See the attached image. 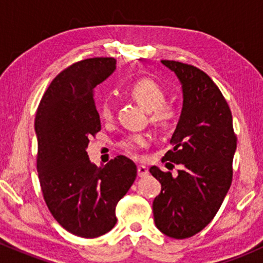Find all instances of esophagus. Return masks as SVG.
<instances>
[{
	"label": "esophagus",
	"instance_id": "esophagus-1",
	"mask_svg": "<svg viewBox=\"0 0 263 263\" xmlns=\"http://www.w3.org/2000/svg\"><path fill=\"white\" fill-rule=\"evenodd\" d=\"M137 174H138V177H140V178H143V177H146L147 174H148V171H147L146 167H143V165H138V167H137Z\"/></svg>",
	"mask_w": 263,
	"mask_h": 263
}]
</instances>
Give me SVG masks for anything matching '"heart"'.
<instances>
[{"mask_svg":"<svg viewBox=\"0 0 263 263\" xmlns=\"http://www.w3.org/2000/svg\"><path fill=\"white\" fill-rule=\"evenodd\" d=\"M128 95L148 111L149 122L159 128H168L178 121L180 116L179 105L173 101H165V90L155 80L149 78H142L135 81L128 87ZM99 116L102 121L108 122L114 117V106L110 100H104L99 106ZM149 138L144 134H134L123 137L119 142V147L127 155H136L140 148L148 144Z\"/></svg>","mask_w":263,"mask_h":263,"instance_id":"b5f03b06","label":"heart"}]
</instances>
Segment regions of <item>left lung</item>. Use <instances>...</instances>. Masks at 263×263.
Wrapping results in <instances>:
<instances>
[{
    "label": "left lung",
    "instance_id": "left-lung-1",
    "mask_svg": "<svg viewBox=\"0 0 263 263\" xmlns=\"http://www.w3.org/2000/svg\"><path fill=\"white\" fill-rule=\"evenodd\" d=\"M162 63L183 87V110L170 149L162 162L180 165L178 176L151 167L162 184L153 201L157 228L167 236L192 237L206 226L224 201L232 182L237 138L224 95L203 70L176 60Z\"/></svg>",
    "mask_w": 263,
    "mask_h": 263
}]
</instances>
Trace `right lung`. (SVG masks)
Instances as JSON below:
<instances>
[{
	"instance_id": "obj_1",
	"label": "right lung",
	"mask_w": 263,
	"mask_h": 263,
	"mask_svg": "<svg viewBox=\"0 0 263 263\" xmlns=\"http://www.w3.org/2000/svg\"><path fill=\"white\" fill-rule=\"evenodd\" d=\"M115 58H89L69 65L44 92L34 120L37 171L48 209L66 231L95 238L116 224V205L137 177L125 156L96 167L86 147L101 129L93 87L112 74Z\"/></svg>"
}]
</instances>
